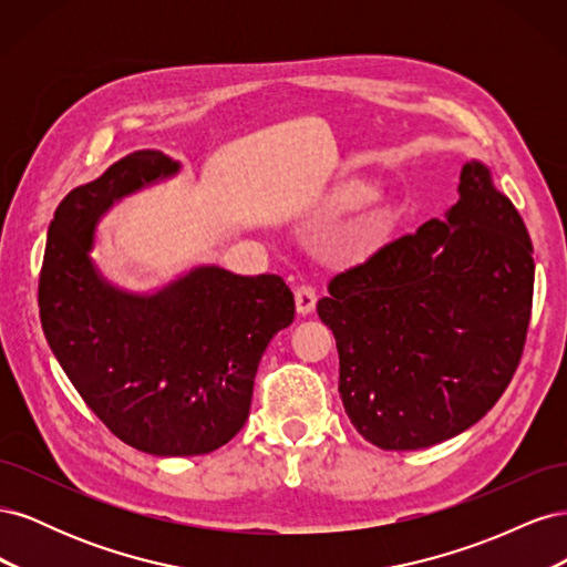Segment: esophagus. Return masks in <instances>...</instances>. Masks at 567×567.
<instances>
[{
	"label": "esophagus",
	"instance_id": "1",
	"mask_svg": "<svg viewBox=\"0 0 567 567\" xmlns=\"http://www.w3.org/2000/svg\"><path fill=\"white\" fill-rule=\"evenodd\" d=\"M317 305V290L312 286H298L296 288V310L298 315H310Z\"/></svg>",
	"mask_w": 567,
	"mask_h": 567
}]
</instances>
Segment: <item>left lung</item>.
<instances>
[{
	"label": "left lung",
	"mask_w": 567,
	"mask_h": 567,
	"mask_svg": "<svg viewBox=\"0 0 567 567\" xmlns=\"http://www.w3.org/2000/svg\"><path fill=\"white\" fill-rule=\"evenodd\" d=\"M535 290L525 221L489 169H461L447 217L336 274L319 319L336 336L338 392L357 433L423 450L483 419L516 373Z\"/></svg>",
	"instance_id": "1"
}]
</instances>
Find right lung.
Here are the masks:
<instances>
[{
	"instance_id": "1",
	"label": "right lung",
	"mask_w": 567,
	"mask_h": 567,
	"mask_svg": "<svg viewBox=\"0 0 567 567\" xmlns=\"http://www.w3.org/2000/svg\"><path fill=\"white\" fill-rule=\"evenodd\" d=\"M177 169L161 151H134L73 188L49 225L38 290L47 342L80 398L156 456L208 454L241 431L269 340L296 317L277 274L198 267L151 296L101 277L90 257L101 215Z\"/></svg>"
}]
</instances>
